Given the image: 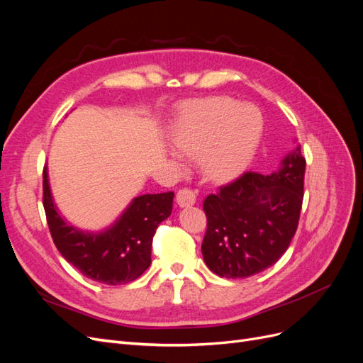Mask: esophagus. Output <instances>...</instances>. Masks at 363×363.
Listing matches in <instances>:
<instances>
[{"label":"esophagus","mask_w":363,"mask_h":363,"mask_svg":"<svg viewBox=\"0 0 363 363\" xmlns=\"http://www.w3.org/2000/svg\"><path fill=\"white\" fill-rule=\"evenodd\" d=\"M175 200H177V204L180 207H189V206L195 204L196 196H195V192L192 189L183 188L177 192V195H175Z\"/></svg>","instance_id":"esophagus-1"}]
</instances>
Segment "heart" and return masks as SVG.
Here are the masks:
<instances>
[{"label":"heart","mask_w":363,"mask_h":363,"mask_svg":"<svg viewBox=\"0 0 363 363\" xmlns=\"http://www.w3.org/2000/svg\"><path fill=\"white\" fill-rule=\"evenodd\" d=\"M263 131L256 107L232 98H211L189 104L172 131L183 155L201 156L200 167L212 180H228L255 157Z\"/></svg>","instance_id":"1"}]
</instances>
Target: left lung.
I'll list each match as a JSON object with an SVG mask.
<instances>
[{
  "mask_svg": "<svg viewBox=\"0 0 363 363\" xmlns=\"http://www.w3.org/2000/svg\"><path fill=\"white\" fill-rule=\"evenodd\" d=\"M271 175L247 171L203 203L206 265L219 277L244 279L272 267L298 227L306 159L296 147Z\"/></svg>",
  "mask_w": 363,
  "mask_h": 363,
  "instance_id": "obj_1",
  "label": "left lung"
}]
</instances>
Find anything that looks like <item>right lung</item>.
Returning a JSON list of instances; mask_svg holds the SVG:
<instances>
[{
  "label": "right lung",
  "mask_w": 363,
  "mask_h": 363,
  "mask_svg": "<svg viewBox=\"0 0 363 363\" xmlns=\"http://www.w3.org/2000/svg\"><path fill=\"white\" fill-rule=\"evenodd\" d=\"M43 208L54 245L84 277L104 284H125L140 277L151 263L152 238L172 211L174 192L147 194L128 206L119 221L103 233H83L59 215L43 167Z\"/></svg>",
  "instance_id": "1"
}]
</instances>
